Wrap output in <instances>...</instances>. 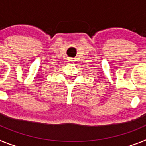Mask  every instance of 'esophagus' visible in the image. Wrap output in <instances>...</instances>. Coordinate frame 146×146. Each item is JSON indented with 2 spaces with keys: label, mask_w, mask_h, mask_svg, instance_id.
<instances>
[{
  "label": "esophagus",
  "mask_w": 146,
  "mask_h": 146,
  "mask_svg": "<svg viewBox=\"0 0 146 146\" xmlns=\"http://www.w3.org/2000/svg\"><path fill=\"white\" fill-rule=\"evenodd\" d=\"M72 59H70L69 61H73V60H72Z\"/></svg>",
  "instance_id": "34e87169"
}]
</instances>
